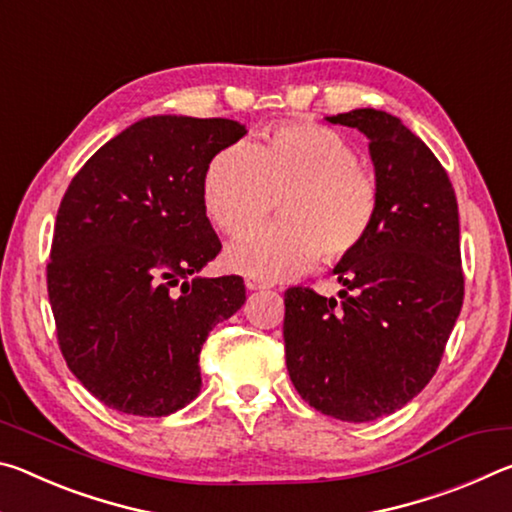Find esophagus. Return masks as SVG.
I'll list each match as a JSON object with an SVG mask.
<instances>
[{
  "mask_svg": "<svg viewBox=\"0 0 512 512\" xmlns=\"http://www.w3.org/2000/svg\"><path fill=\"white\" fill-rule=\"evenodd\" d=\"M246 289L248 291H262V289H268V284L255 280V277H246Z\"/></svg>",
  "mask_w": 512,
  "mask_h": 512,
  "instance_id": "obj_1",
  "label": "esophagus"
}]
</instances>
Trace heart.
Returning <instances> with one entry per match:
<instances>
[{"instance_id": "b5f03b06", "label": "heart", "mask_w": 512, "mask_h": 512, "mask_svg": "<svg viewBox=\"0 0 512 512\" xmlns=\"http://www.w3.org/2000/svg\"><path fill=\"white\" fill-rule=\"evenodd\" d=\"M280 198V221L232 241L228 271L275 282L336 264L366 244L379 189L354 144L332 128L287 124L257 146L235 142L207 164L203 205L216 228L239 235L264 221Z\"/></svg>"}]
</instances>
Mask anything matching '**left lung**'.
Instances as JSON below:
<instances>
[{"instance_id":"left-lung-1","label":"left lung","mask_w":512,"mask_h":512,"mask_svg":"<svg viewBox=\"0 0 512 512\" xmlns=\"http://www.w3.org/2000/svg\"><path fill=\"white\" fill-rule=\"evenodd\" d=\"M368 137L379 210L370 237L334 266L339 300L284 293V350L302 400L345 422L391 415L436 375L463 307L461 228L447 171L400 117H325Z\"/></svg>"}]
</instances>
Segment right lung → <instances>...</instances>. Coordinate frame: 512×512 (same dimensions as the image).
Returning a JSON list of instances; mask_svg holds the SVG:
<instances>
[{
	"instance_id": "1",
	"label": "right lung",
	"mask_w": 512,
	"mask_h": 512,
	"mask_svg": "<svg viewBox=\"0 0 512 512\" xmlns=\"http://www.w3.org/2000/svg\"><path fill=\"white\" fill-rule=\"evenodd\" d=\"M244 135L235 119L144 117L103 144L60 201L47 266L58 345L110 409L162 418L187 406L203 386L207 334L246 302L239 275H198L221 250L205 169Z\"/></svg>"
}]
</instances>
